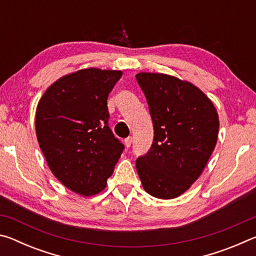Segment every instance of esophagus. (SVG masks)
<instances>
[{
    "label": "esophagus",
    "instance_id": "obj_1",
    "mask_svg": "<svg viewBox=\"0 0 256 256\" xmlns=\"http://www.w3.org/2000/svg\"><path fill=\"white\" fill-rule=\"evenodd\" d=\"M124 144H125V146H126V148H130V146H131V144H132V138L128 136V138H125Z\"/></svg>",
    "mask_w": 256,
    "mask_h": 256
}]
</instances>
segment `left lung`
Here are the masks:
<instances>
[{"label": "left lung", "instance_id": "8db88e82", "mask_svg": "<svg viewBox=\"0 0 256 256\" xmlns=\"http://www.w3.org/2000/svg\"><path fill=\"white\" fill-rule=\"evenodd\" d=\"M152 118L151 148L136 159L146 193L174 198L202 174L218 140L219 118L214 104L188 81L162 73H138Z\"/></svg>", "mask_w": 256, "mask_h": 256}]
</instances>
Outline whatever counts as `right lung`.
<instances>
[{
    "label": "right lung",
    "mask_w": 256,
    "mask_h": 256,
    "mask_svg": "<svg viewBox=\"0 0 256 256\" xmlns=\"http://www.w3.org/2000/svg\"><path fill=\"white\" fill-rule=\"evenodd\" d=\"M122 72L84 68L47 88L36 110V134L50 170L84 196L106 188L124 144L108 126V94Z\"/></svg>",
    "instance_id": "add662e5"
}]
</instances>
